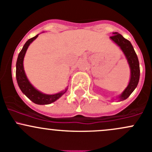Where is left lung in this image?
Here are the masks:
<instances>
[{"mask_svg": "<svg viewBox=\"0 0 152 152\" xmlns=\"http://www.w3.org/2000/svg\"><path fill=\"white\" fill-rule=\"evenodd\" d=\"M110 39L122 50L130 68L129 82L125 90L117 97L118 101H124L132 94L138 85L140 79V65L134 48L128 39H125L118 32H113V36L110 37Z\"/></svg>", "mask_w": 152, "mask_h": 152, "instance_id": "left-lung-1", "label": "left lung"}]
</instances>
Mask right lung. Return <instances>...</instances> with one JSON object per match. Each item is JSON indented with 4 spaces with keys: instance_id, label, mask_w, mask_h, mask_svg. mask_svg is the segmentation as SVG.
Returning a JSON list of instances; mask_svg holds the SVG:
<instances>
[{
    "instance_id": "add662e5",
    "label": "right lung",
    "mask_w": 152,
    "mask_h": 152,
    "mask_svg": "<svg viewBox=\"0 0 152 152\" xmlns=\"http://www.w3.org/2000/svg\"><path fill=\"white\" fill-rule=\"evenodd\" d=\"M38 35H36L34 37L29 39L28 41L25 43V45L23 47L22 50L20 52L18 55V59L16 62V79L18 82V86L21 91L23 92V94H25L27 97L30 99L31 102H33L34 104H50L53 102H56L57 99H59L61 96L66 93L67 87L63 91H61L59 93H56V94H45V93H42L37 90L30 83L29 80L27 78L26 74L25 73L23 67V59L25 57L26 53L28 49V48L30 44L36 39L38 37Z\"/></svg>"
}]
</instances>
